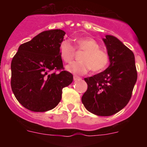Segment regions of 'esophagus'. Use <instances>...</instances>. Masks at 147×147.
<instances>
[{
  "label": "esophagus",
  "mask_w": 147,
  "mask_h": 147,
  "mask_svg": "<svg viewBox=\"0 0 147 147\" xmlns=\"http://www.w3.org/2000/svg\"><path fill=\"white\" fill-rule=\"evenodd\" d=\"M82 78L80 77V76H74V81H78V80H80Z\"/></svg>",
  "instance_id": "34e87169"
}]
</instances>
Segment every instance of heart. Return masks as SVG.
I'll return each mask as SVG.
<instances>
[{
	"label": "heart",
	"instance_id": "heart-1",
	"mask_svg": "<svg viewBox=\"0 0 147 147\" xmlns=\"http://www.w3.org/2000/svg\"><path fill=\"white\" fill-rule=\"evenodd\" d=\"M78 51H85L81 57L82 62H74L66 66L67 71L76 75H83L90 70L93 72H100L107 68L110 62V54L103 49L96 40L90 37H84L76 40V46L68 40H65L59 45V55L63 62L70 63Z\"/></svg>",
	"mask_w": 147,
	"mask_h": 147
}]
</instances>
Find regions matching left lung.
Masks as SVG:
<instances>
[{
  "instance_id": "8db88e82",
  "label": "left lung",
  "mask_w": 147,
  "mask_h": 147,
  "mask_svg": "<svg viewBox=\"0 0 147 147\" xmlns=\"http://www.w3.org/2000/svg\"><path fill=\"white\" fill-rule=\"evenodd\" d=\"M103 40L110 54V65L98 74L85 78L88 89L82 102L89 112L110 116L128 104L138 74L135 56L130 49L111 35H106Z\"/></svg>"
}]
</instances>
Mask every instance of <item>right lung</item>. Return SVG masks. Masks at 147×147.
Instances as JSON below:
<instances>
[{
  "instance_id": "add662e5",
  "label": "right lung",
  "mask_w": 147,
  "mask_h": 147,
  "mask_svg": "<svg viewBox=\"0 0 147 147\" xmlns=\"http://www.w3.org/2000/svg\"><path fill=\"white\" fill-rule=\"evenodd\" d=\"M65 32L45 31L20 45L11 63V87L19 103L34 112L52 110L60 102L62 89L73 82L65 71L59 45Z\"/></svg>"
}]
</instances>
